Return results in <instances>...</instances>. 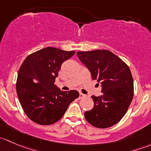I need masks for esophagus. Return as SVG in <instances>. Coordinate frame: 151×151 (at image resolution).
<instances>
[{
    "label": "esophagus",
    "mask_w": 151,
    "mask_h": 151,
    "mask_svg": "<svg viewBox=\"0 0 151 151\" xmlns=\"http://www.w3.org/2000/svg\"><path fill=\"white\" fill-rule=\"evenodd\" d=\"M85 97H86V96H85V94H83V93H80V96H79V99H82L85 98Z\"/></svg>",
    "instance_id": "obj_1"
}]
</instances>
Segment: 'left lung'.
I'll return each instance as SVG.
<instances>
[{"label":"left lung","instance_id":"left-lung-1","mask_svg":"<svg viewBox=\"0 0 151 151\" xmlns=\"http://www.w3.org/2000/svg\"><path fill=\"white\" fill-rule=\"evenodd\" d=\"M77 55L91 71L93 80H97L102 85V95L91 96L94 106L85 112V119L99 129L114 126L126 113L134 96L130 68L119 57L106 50L80 51Z\"/></svg>","mask_w":151,"mask_h":151}]
</instances>
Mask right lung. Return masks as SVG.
Instances as JSON below:
<instances>
[{"mask_svg":"<svg viewBox=\"0 0 151 151\" xmlns=\"http://www.w3.org/2000/svg\"><path fill=\"white\" fill-rule=\"evenodd\" d=\"M74 53L48 47L29 55L21 65L17 93L25 113L34 123L43 126L56 123L79 97L78 91H63L55 85L62 63Z\"/></svg>","mask_w":151,"mask_h":151,"instance_id":"right-lung-1","label":"right lung"}]
</instances>
